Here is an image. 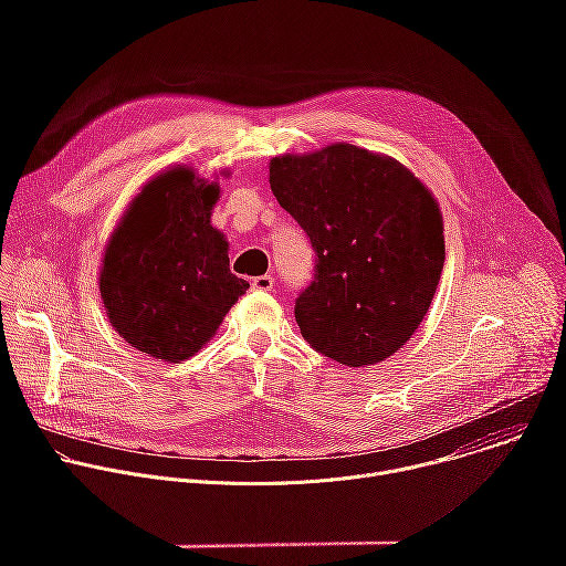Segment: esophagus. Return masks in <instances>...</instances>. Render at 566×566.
I'll return each mask as SVG.
<instances>
[{
    "label": "esophagus",
    "mask_w": 566,
    "mask_h": 566,
    "mask_svg": "<svg viewBox=\"0 0 566 566\" xmlns=\"http://www.w3.org/2000/svg\"><path fill=\"white\" fill-rule=\"evenodd\" d=\"M251 286H253V291H271V289H273V277H271V275L253 277Z\"/></svg>",
    "instance_id": "1"
}]
</instances>
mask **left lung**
<instances>
[{
    "label": "left lung",
    "mask_w": 566,
    "mask_h": 566,
    "mask_svg": "<svg viewBox=\"0 0 566 566\" xmlns=\"http://www.w3.org/2000/svg\"><path fill=\"white\" fill-rule=\"evenodd\" d=\"M269 184L317 255L295 300L302 338L347 367L396 354L419 329L443 271L432 192L396 158L349 143L273 156Z\"/></svg>",
    "instance_id": "8db88e82"
}]
</instances>
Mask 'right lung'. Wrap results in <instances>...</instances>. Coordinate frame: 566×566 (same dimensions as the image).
<instances>
[{"mask_svg":"<svg viewBox=\"0 0 566 566\" xmlns=\"http://www.w3.org/2000/svg\"><path fill=\"white\" fill-rule=\"evenodd\" d=\"M217 201V181L168 168L140 188L105 247L98 289L112 327L156 360L195 356L249 289L210 223Z\"/></svg>","mask_w":566,"mask_h":566,"instance_id":"add662e5","label":"right lung"}]
</instances>
